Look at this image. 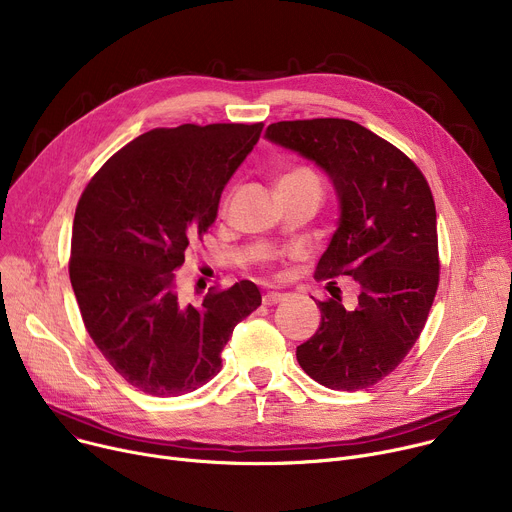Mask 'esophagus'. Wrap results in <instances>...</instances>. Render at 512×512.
I'll use <instances>...</instances> for the list:
<instances>
[{
  "label": "esophagus",
  "instance_id": "1",
  "mask_svg": "<svg viewBox=\"0 0 512 512\" xmlns=\"http://www.w3.org/2000/svg\"><path fill=\"white\" fill-rule=\"evenodd\" d=\"M283 299H285V295H283V293L270 291V293H266V295L262 297V303H264V305H277V303H281Z\"/></svg>",
  "mask_w": 512,
  "mask_h": 512
}]
</instances>
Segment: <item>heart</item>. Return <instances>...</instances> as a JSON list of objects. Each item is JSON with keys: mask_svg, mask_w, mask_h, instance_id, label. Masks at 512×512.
<instances>
[{"mask_svg": "<svg viewBox=\"0 0 512 512\" xmlns=\"http://www.w3.org/2000/svg\"><path fill=\"white\" fill-rule=\"evenodd\" d=\"M289 180H316V182H320L318 176L313 174L309 168H295L289 174H285L281 182H289Z\"/></svg>", "mask_w": 512, "mask_h": 512, "instance_id": "obj_1", "label": "heart"}]
</instances>
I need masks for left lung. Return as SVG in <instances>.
<instances>
[{"instance_id":"left-lung-1","label":"left lung","mask_w":512,"mask_h":512,"mask_svg":"<svg viewBox=\"0 0 512 512\" xmlns=\"http://www.w3.org/2000/svg\"><path fill=\"white\" fill-rule=\"evenodd\" d=\"M266 139L316 162L340 199V219L316 279L350 277L359 303L318 301V332L297 346L318 383L357 391L396 369L418 340L439 287L437 211L418 166L396 145L346 119L281 121Z\"/></svg>"}]
</instances>
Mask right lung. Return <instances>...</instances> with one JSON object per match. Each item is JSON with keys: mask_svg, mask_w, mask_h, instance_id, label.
I'll use <instances>...</instances> for the list:
<instances>
[{"mask_svg": "<svg viewBox=\"0 0 512 512\" xmlns=\"http://www.w3.org/2000/svg\"><path fill=\"white\" fill-rule=\"evenodd\" d=\"M262 127L151 129L116 151L77 203L69 279L84 326L112 369L149 396L176 398L213 379L233 328L262 303L240 281L184 305L174 274Z\"/></svg>", "mask_w": 512, "mask_h": 512, "instance_id": "right-lung-1", "label": "right lung"}]
</instances>
